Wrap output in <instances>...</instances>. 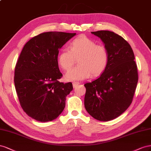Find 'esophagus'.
I'll return each instance as SVG.
<instances>
[{"mask_svg": "<svg viewBox=\"0 0 151 151\" xmlns=\"http://www.w3.org/2000/svg\"><path fill=\"white\" fill-rule=\"evenodd\" d=\"M80 84L79 82H73V88H75L77 87V85H78Z\"/></svg>", "mask_w": 151, "mask_h": 151, "instance_id": "34e87169", "label": "esophagus"}]
</instances>
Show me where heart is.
Returning <instances> with one entry per match:
<instances>
[{"label": "heart", "mask_w": 151, "mask_h": 151, "mask_svg": "<svg viewBox=\"0 0 151 151\" xmlns=\"http://www.w3.org/2000/svg\"><path fill=\"white\" fill-rule=\"evenodd\" d=\"M76 59L79 65L69 71L65 76L68 81H78L87 78L92 74L97 76L104 71L109 62V53L102 45H97L86 36L73 40L70 49H64L59 53L58 62L63 70H70Z\"/></svg>", "instance_id": "1"}]
</instances>
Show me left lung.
Returning <instances> with one entry per match:
<instances>
[{"mask_svg":"<svg viewBox=\"0 0 151 151\" xmlns=\"http://www.w3.org/2000/svg\"><path fill=\"white\" fill-rule=\"evenodd\" d=\"M99 37L109 53V62L98 78L84 85V104L88 114L102 122L118 117L130 106L138 82L135 55L130 44L113 32H91Z\"/></svg>","mask_w":151,"mask_h":151,"instance_id":"obj_1","label":"left lung"}]
</instances>
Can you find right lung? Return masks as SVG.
<instances>
[{
	"mask_svg": "<svg viewBox=\"0 0 151 151\" xmlns=\"http://www.w3.org/2000/svg\"><path fill=\"white\" fill-rule=\"evenodd\" d=\"M76 33L49 32L30 39L23 47L14 70V85L20 105L38 122L56 119L64 110L71 82L58 81L59 50Z\"/></svg>",
	"mask_w": 151,
	"mask_h": 151,
	"instance_id": "add662e5",
	"label": "right lung"
}]
</instances>
